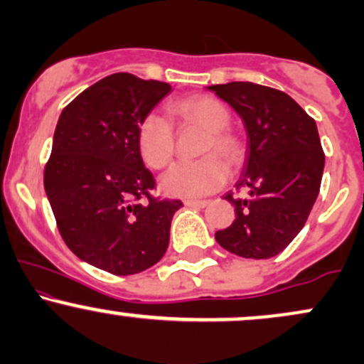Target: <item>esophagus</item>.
<instances>
[{"mask_svg":"<svg viewBox=\"0 0 364 364\" xmlns=\"http://www.w3.org/2000/svg\"><path fill=\"white\" fill-rule=\"evenodd\" d=\"M186 207H195V208H203L208 205L207 200H185Z\"/></svg>","mask_w":364,"mask_h":364,"instance_id":"34e87169","label":"esophagus"}]
</instances>
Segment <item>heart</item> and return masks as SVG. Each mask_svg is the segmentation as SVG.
Returning a JSON list of instances; mask_svg holds the SVG:
<instances>
[{"label": "heart", "mask_w": 364, "mask_h": 364, "mask_svg": "<svg viewBox=\"0 0 364 364\" xmlns=\"http://www.w3.org/2000/svg\"><path fill=\"white\" fill-rule=\"evenodd\" d=\"M169 111L181 121L196 123L207 129L200 150L205 157L181 162L169 169L161 181L162 190L179 198H198L214 193L229 178V168L223 159L231 166H240L245 157L243 140L228 128L231 112L225 104L210 95H190L171 101ZM136 144L149 168H168L176 149L173 124L161 112H147L136 129Z\"/></svg>", "instance_id": "1"}]
</instances>
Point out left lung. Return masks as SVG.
<instances>
[{
	"instance_id": "8db88e82",
	"label": "left lung",
	"mask_w": 364,
	"mask_h": 364,
	"mask_svg": "<svg viewBox=\"0 0 364 364\" xmlns=\"http://www.w3.org/2000/svg\"><path fill=\"white\" fill-rule=\"evenodd\" d=\"M243 119L248 159L236 190L225 195L236 219L217 243L245 258L275 257L301 231L320 191L325 154L315 119L272 87L231 82L208 87Z\"/></svg>"
}]
</instances>
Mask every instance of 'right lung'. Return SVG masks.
Returning a JSON list of instances; mask_svg holds the SVG:
<instances>
[{
  "mask_svg": "<svg viewBox=\"0 0 364 364\" xmlns=\"http://www.w3.org/2000/svg\"><path fill=\"white\" fill-rule=\"evenodd\" d=\"M171 85L114 73L61 112L44 168L58 231L83 262L114 275L147 270L164 257L179 200L154 196L136 129Z\"/></svg>",
  "mask_w": 364,
  "mask_h": 364,
  "instance_id": "obj_1",
  "label": "right lung"
}]
</instances>
